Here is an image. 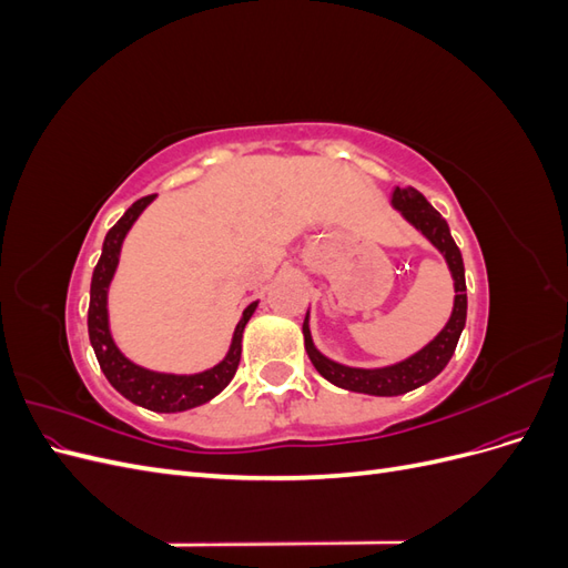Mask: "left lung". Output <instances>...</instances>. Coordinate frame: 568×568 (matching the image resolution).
I'll use <instances>...</instances> for the list:
<instances>
[{"label": "left lung", "instance_id": "1", "mask_svg": "<svg viewBox=\"0 0 568 568\" xmlns=\"http://www.w3.org/2000/svg\"><path fill=\"white\" fill-rule=\"evenodd\" d=\"M393 205L445 255V261H448V267L455 280V307H453L450 322L445 324V329L417 355L407 357L405 363L384 367V369H355V367H343L338 363H332L329 357H324L313 346L311 329H307V317L303 322L305 351L311 355L315 369L324 376V379L341 388L369 393V395H400L426 382H432L434 376L440 374L443 367L450 363V357L457 348L459 334L464 329V322H467V282H464V263H462V253L450 234L448 222L443 220V215L424 199V194L417 192L415 186L395 189Z\"/></svg>", "mask_w": 568, "mask_h": 568}]
</instances>
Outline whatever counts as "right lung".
Segmentation results:
<instances>
[{"label":"right lung","mask_w":568,"mask_h":568,"mask_svg":"<svg viewBox=\"0 0 568 568\" xmlns=\"http://www.w3.org/2000/svg\"><path fill=\"white\" fill-rule=\"evenodd\" d=\"M153 201L151 196H144L140 201H134L125 215L120 217L115 225L109 230L104 239V248H101V257L94 267L92 274V288H90V311H88V329H90V341L94 355L99 359L101 372L106 374V379L111 386L125 395L128 400L134 405H142L153 412H182V409H192L196 405L209 403L211 398L225 388L236 374L239 359H242V336H244V326L251 320L255 305L251 303L242 320H239L234 338L227 357L222 359L220 365L213 369H205L201 374H189V376H178V374H159V372H149L144 367H136L134 363L115 348V343L109 332V313H106V291L113 280V272L118 265V255L120 246H123V239L130 232L132 222L140 217V213L146 209V205Z\"/></svg>","instance_id":"1"}]
</instances>
